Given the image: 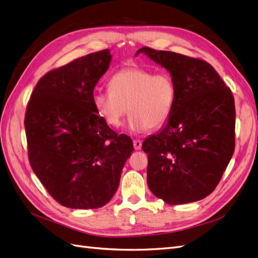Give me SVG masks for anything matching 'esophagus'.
I'll return each instance as SVG.
<instances>
[{
	"label": "esophagus",
	"mask_w": 258,
	"mask_h": 258,
	"mask_svg": "<svg viewBox=\"0 0 258 258\" xmlns=\"http://www.w3.org/2000/svg\"><path fill=\"white\" fill-rule=\"evenodd\" d=\"M134 146H135V150H137V151L141 150L142 141H140V140H134Z\"/></svg>",
	"instance_id": "1"
}]
</instances>
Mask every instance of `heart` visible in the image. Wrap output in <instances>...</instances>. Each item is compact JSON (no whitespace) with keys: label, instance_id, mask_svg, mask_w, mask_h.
Masks as SVG:
<instances>
[{"label":"heart","instance_id":"obj_1","mask_svg":"<svg viewBox=\"0 0 258 258\" xmlns=\"http://www.w3.org/2000/svg\"><path fill=\"white\" fill-rule=\"evenodd\" d=\"M107 91H95L92 104L107 126L117 128L128 112L126 128L141 134L148 128L159 129L172 113L176 99L175 85L168 73L128 67L114 73Z\"/></svg>","mask_w":258,"mask_h":258}]
</instances>
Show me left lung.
Returning <instances> with one entry per match:
<instances>
[{
    "label": "left lung",
    "mask_w": 258,
    "mask_h": 258,
    "mask_svg": "<svg viewBox=\"0 0 258 258\" xmlns=\"http://www.w3.org/2000/svg\"><path fill=\"white\" fill-rule=\"evenodd\" d=\"M166 69L176 99L168 121L142 145L147 185L168 205H184L212 192L235 151V101L208 62L181 53L140 48Z\"/></svg>",
    "instance_id": "left-lung-1"
}]
</instances>
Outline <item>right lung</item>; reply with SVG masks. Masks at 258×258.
<instances>
[{
  "instance_id": "add662e5",
  "label": "right lung",
  "mask_w": 258,
  "mask_h": 258,
  "mask_svg": "<svg viewBox=\"0 0 258 258\" xmlns=\"http://www.w3.org/2000/svg\"><path fill=\"white\" fill-rule=\"evenodd\" d=\"M112 61L110 49L77 58L44 75L27 107L29 160L50 196L70 209L105 206L134 152L92 104L95 86Z\"/></svg>"
}]
</instances>
